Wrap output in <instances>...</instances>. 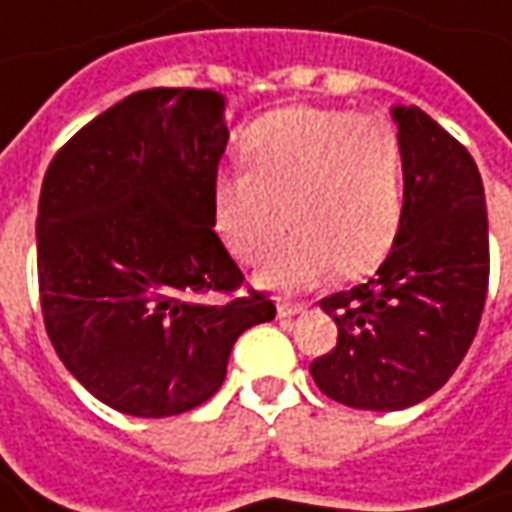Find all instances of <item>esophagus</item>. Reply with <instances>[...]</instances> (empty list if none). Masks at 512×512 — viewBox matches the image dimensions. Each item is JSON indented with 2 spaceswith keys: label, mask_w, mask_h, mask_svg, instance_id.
<instances>
[{
  "label": "esophagus",
  "mask_w": 512,
  "mask_h": 512,
  "mask_svg": "<svg viewBox=\"0 0 512 512\" xmlns=\"http://www.w3.org/2000/svg\"><path fill=\"white\" fill-rule=\"evenodd\" d=\"M306 312V303H290V301H281L278 303V317H295Z\"/></svg>",
  "instance_id": "obj_1"
}]
</instances>
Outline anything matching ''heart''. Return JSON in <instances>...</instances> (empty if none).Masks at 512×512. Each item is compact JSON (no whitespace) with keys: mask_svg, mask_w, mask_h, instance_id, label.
Listing matches in <instances>:
<instances>
[{"mask_svg":"<svg viewBox=\"0 0 512 512\" xmlns=\"http://www.w3.org/2000/svg\"><path fill=\"white\" fill-rule=\"evenodd\" d=\"M245 172L214 181V228L239 262L270 256L287 222L298 228L264 264L276 290L315 287L334 270L370 273L396 245L404 217V158L379 114L281 108L242 136ZM291 220H286V214Z\"/></svg>","mask_w":512,"mask_h":512,"instance_id":"obj_1","label":"heart"}]
</instances>
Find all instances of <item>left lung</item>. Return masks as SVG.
<instances>
[{"label":"left lung","instance_id":"left-lung-1","mask_svg":"<svg viewBox=\"0 0 512 512\" xmlns=\"http://www.w3.org/2000/svg\"><path fill=\"white\" fill-rule=\"evenodd\" d=\"M404 158L396 245L368 284L320 301L337 345L309 365L354 410H404L449 382L488 295V211L471 153L418 105L393 108Z\"/></svg>","mask_w":512,"mask_h":512}]
</instances>
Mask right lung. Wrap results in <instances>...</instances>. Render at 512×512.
I'll use <instances>...</instances> for the list:
<instances>
[{
	"label": "right lung",
	"instance_id": "obj_1",
	"mask_svg": "<svg viewBox=\"0 0 512 512\" xmlns=\"http://www.w3.org/2000/svg\"><path fill=\"white\" fill-rule=\"evenodd\" d=\"M222 108L209 88L136 91L77 130L41 183L49 340L91 396L125 415L200 407L236 337L276 317L211 228Z\"/></svg>",
	"mask_w": 512,
	"mask_h": 512
}]
</instances>
